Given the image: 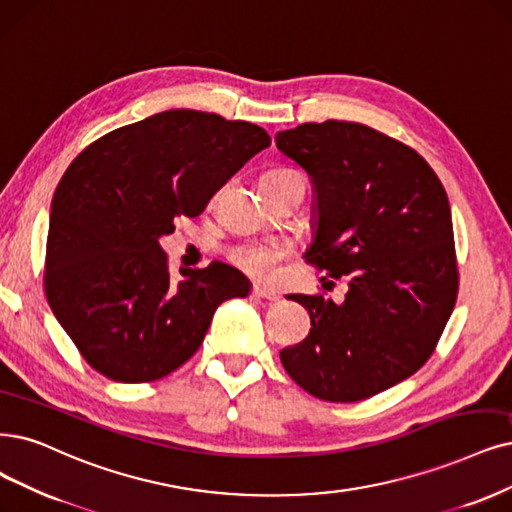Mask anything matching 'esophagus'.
Here are the masks:
<instances>
[{
    "label": "esophagus",
    "instance_id": "34e87169",
    "mask_svg": "<svg viewBox=\"0 0 512 512\" xmlns=\"http://www.w3.org/2000/svg\"><path fill=\"white\" fill-rule=\"evenodd\" d=\"M253 295H255V297H261V299H268V301H278V299H280V295H278L274 289L261 287V285H255V287H253Z\"/></svg>",
    "mask_w": 512,
    "mask_h": 512
}]
</instances>
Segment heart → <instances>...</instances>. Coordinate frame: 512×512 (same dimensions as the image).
<instances>
[{
  "label": "heart",
  "mask_w": 512,
  "mask_h": 512,
  "mask_svg": "<svg viewBox=\"0 0 512 512\" xmlns=\"http://www.w3.org/2000/svg\"><path fill=\"white\" fill-rule=\"evenodd\" d=\"M289 246L278 240H246L227 251L236 268L259 280H270L276 276L280 261L287 257Z\"/></svg>",
  "instance_id": "b5f03b06"
}]
</instances>
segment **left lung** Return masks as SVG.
I'll return each mask as SVG.
<instances>
[{"instance_id":"1","label":"left lung","mask_w":512,"mask_h":512,"mask_svg":"<svg viewBox=\"0 0 512 512\" xmlns=\"http://www.w3.org/2000/svg\"><path fill=\"white\" fill-rule=\"evenodd\" d=\"M276 147L312 179L306 261L348 278L342 304L291 295L312 329L280 352L282 367L316 399H369L428 361L456 306L445 187L418 151L365 124H301L278 132Z\"/></svg>"}]
</instances>
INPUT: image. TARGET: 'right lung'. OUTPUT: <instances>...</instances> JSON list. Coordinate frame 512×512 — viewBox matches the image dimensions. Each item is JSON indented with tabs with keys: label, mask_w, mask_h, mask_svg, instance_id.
Instances as JSON below:
<instances>
[{
	"label": "right lung",
	"mask_w": 512,
	"mask_h": 512,
	"mask_svg": "<svg viewBox=\"0 0 512 512\" xmlns=\"http://www.w3.org/2000/svg\"><path fill=\"white\" fill-rule=\"evenodd\" d=\"M270 143L257 124L170 109L107 132L69 164L52 198L44 289L94 371L156 382L196 354L219 304L249 295V278L221 261L173 278L158 240Z\"/></svg>",
	"instance_id": "right-lung-1"
}]
</instances>
